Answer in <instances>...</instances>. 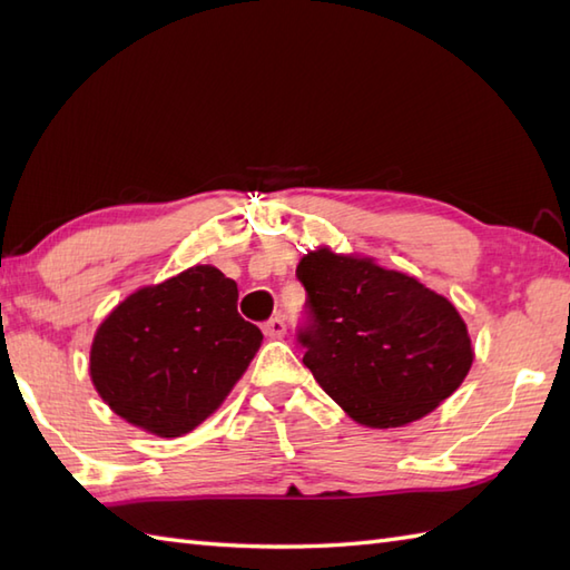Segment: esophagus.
Wrapping results in <instances>:
<instances>
[{
    "mask_svg": "<svg viewBox=\"0 0 570 570\" xmlns=\"http://www.w3.org/2000/svg\"><path fill=\"white\" fill-rule=\"evenodd\" d=\"M262 331H264V335L266 337H274V341H276V337H284L286 335V323H284V318H269V321H266L264 325H262Z\"/></svg>",
    "mask_w": 570,
    "mask_h": 570,
    "instance_id": "34e87169",
    "label": "esophagus"
}]
</instances>
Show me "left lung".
I'll use <instances>...</instances> for the list:
<instances>
[{
    "mask_svg": "<svg viewBox=\"0 0 570 570\" xmlns=\"http://www.w3.org/2000/svg\"><path fill=\"white\" fill-rule=\"evenodd\" d=\"M311 323L304 365L345 414L399 429L439 409L472 367L468 325L416 276L321 245L301 257Z\"/></svg>",
    "mask_w": 570,
    "mask_h": 570,
    "instance_id": "obj_1",
    "label": "left lung"
}]
</instances>
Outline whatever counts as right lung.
<instances>
[{
  "label": "right lung",
  "mask_w": 570,
  "mask_h": 570,
  "mask_svg": "<svg viewBox=\"0 0 570 570\" xmlns=\"http://www.w3.org/2000/svg\"><path fill=\"white\" fill-rule=\"evenodd\" d=\"M237 284L213 264L137 288L90 345L95 392L119 419L178 439L213 416L262 345L237 313Z\"/></svg>",
  "instance_id": "obj_1"
}]
</instances>
